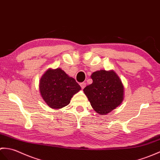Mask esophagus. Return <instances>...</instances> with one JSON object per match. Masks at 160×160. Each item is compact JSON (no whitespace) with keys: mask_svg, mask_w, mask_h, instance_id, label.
<instances>
[{"mask_svg":"<svg viewBox=\"0 0 160 160\" xmlns=\"http://www.w3.org/2000/svg\"><path fill=\"white\" fill-rule=\"evenodd\" d=\"M80 86H81V88H82V89H83V88L86 86V83H85V82H83V83H80Z\"/></svg>","mask_w":160,"mask_h":160,"instance_id":"esophagus-1","label":"esophagus"}]
</instances>
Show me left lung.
<instances>
[{
    "label": "left lung",
    "mask_w": 160,
    "mask_h": 160,
    "mask_svg": "<svg viewBox=\"0 0 160 160\" xmlns=\"http://www.w3.org/2000/svg\"><path fill=\"white\" fill-rule=\"evenodd\" d=\"M91 79L92 83L83 92L96 112L106 115L122 103L124 86L114 70H97L91 74Z\"/></svg>",
    "instance_id": "obj_1"
}]
</instances>
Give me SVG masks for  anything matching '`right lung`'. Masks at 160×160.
<instances>
[{"instance_id":"obj_1","label":"right lung","mask_w":160,"mask_h":160,"mask_svg":"<svg viewBox=\"0 0 160 160\" xmlns=\"http://www.w3.org/2000/svg\"><path fill=\"white\" fill-rule=\"evenodd\" d=\"M74 78L61 68H48L42 76L39 90L49 108L59 109L68 105L74 94L81 90Z\"/></svg>"}]
</instances>
